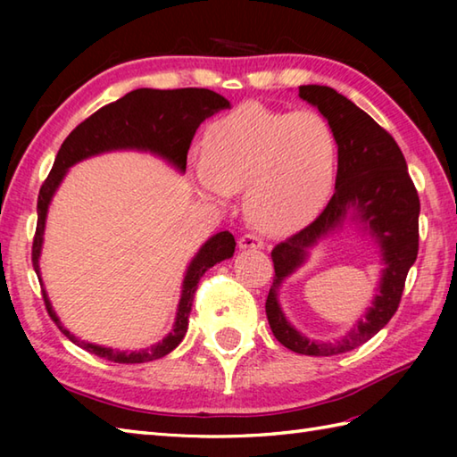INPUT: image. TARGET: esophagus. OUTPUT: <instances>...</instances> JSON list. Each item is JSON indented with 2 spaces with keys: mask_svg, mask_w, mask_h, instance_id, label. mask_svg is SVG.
Instances as JSON below:
<instances>
[{
  "mask_svg": "<svg viewBox=\"0 0 457 457\" xmlns=\"http://www.w3.org/2000/svg\"><path fill=\"white\" fill-rule=\"evenodd\" d=\"M237 244H239V249H251V251H255V249H263V247H265V241L261 239L259 236H255V234H245V236H241Z\"/></svg>",
  "mask_w": 457,
  "mask_h": 457,
  "instance_id": "1",
  "label": "esophagus"
}]
</instances>
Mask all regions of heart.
Instances as JSON below:
<instances>
[{"instance_id": "1", "label": "heart", "mask_w": 457, "mask_h": 457, "mask_svg": "<svg viewBox=\"0 0 457 457\" xmlns=\"http://www.w3.org/2000/svg\"><path fill=\"white\" fill-rule=\"evenodd\" d=\"M190 169L202 196L228 202L245 188L249 220L267 234L303 228L334 187L337 145L316 112H273L244 104L213 121Z\"/></svg>"}]
</instances>
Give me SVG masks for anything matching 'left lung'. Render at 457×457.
Returning <instances> with one entry per match:
<instances>
[{"mask_svg": "<svg viewBox=\"0 0 457 457\" xmlns=\"http://www.w3.org/2000/svg\"><path fill=\"white\" fill-rule=\"evenodd\" d=\"M298 96L318 108L336 135V190L310 226L278 244L270 253L275 278L265 312L273 336L290 352L328 357L365 344L389 324L399 308L406 275L419 255L420 200L399 145L371 115L328 86H300ZM345 219L355 220L374 237L384 263L382 278L372 306L358 324L334 343H318L300 335L287 322L278 303V288L305 262L309 249L341 228Z\"/></svg>", "mask_w": 457, "mask_h": 457, "instance_id": "left-lung-1", "label": "left lung"}]
</instances>
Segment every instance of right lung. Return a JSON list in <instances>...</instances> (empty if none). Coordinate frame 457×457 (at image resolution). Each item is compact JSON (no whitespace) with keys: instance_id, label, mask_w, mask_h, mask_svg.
<instances>
[{"instance_id":"right-lung-1","label":"right lung","mask_w":457,"mask_h":457,"mask_svg":"<svg viewBox=\"0 0 457 457\" xmlns=\"http://www.w3.org/2000/svg\"><path fill=\"white\" fill-rule=\"evenodd\" d=\"M228 108H231V105L223 96L206 88H139L125 94L118 102L104 105L102 110L92 113L88 120H84L61 145L53 164V170L48 172V177L41 187V192H38V218L33 239V267L38 280H41L38 257H41L43 249V234L48 206H51V200L56 188L61 187L62 179L66 177V172L72 164L110 151H145L157 154V157L172 164L179 172H184L187 170V154L198 125L206 118H210V115ZM234 251L236 239L229 231H220V234L212 236L206 244L198 249V253L190 261L187 275H184L177 318H174V326L169 336L162 337V342L154 344L147 349H139V352L128 353L118 352V349L112 347L82 342V339L68 332L62 326V322L58 320L56 312L53 310L51 300L46 296L45 287L41 285L43 298L48 314H51L56 326L61 328V332L71 339L72 344L84 347L86 352L108 359V361L113 363L153 361V359H161L170 353L172 349L182 342V337L187 336L188 329V316L200 277L206 273L210 267L220 263V261L234 257Z\"/></svg>"}]
</instances>
